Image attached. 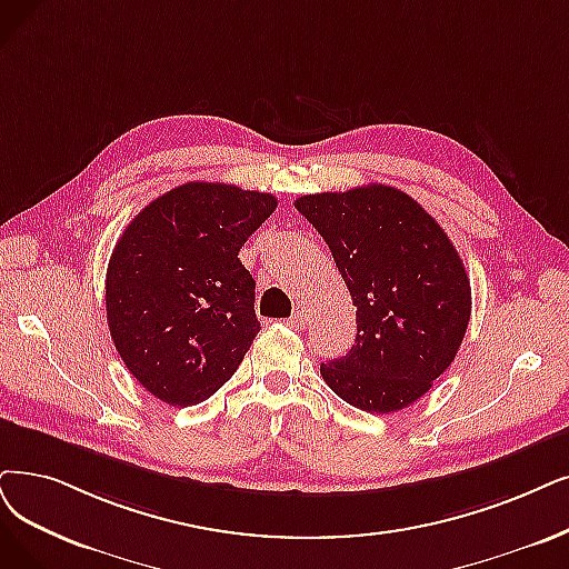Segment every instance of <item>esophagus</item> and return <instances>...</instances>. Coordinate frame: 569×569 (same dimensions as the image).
Listing matches in <instances>:
<instances>
[{"mask_svg": "<svg viewBox=\"0 0 569 569\" xmlns=\"http://www.w3.org/2000/svg\"><path fill=\"white\" fill-rule=\"evenodd\" d=\"M289 327H297V329H303L308 325V317L303 310H293V315L287 320Z\"/></svg>", "mask_w": 569, "mask_h": 569, "instance_id": "esophagus-1", "label": "esophagus"}]
</instances>
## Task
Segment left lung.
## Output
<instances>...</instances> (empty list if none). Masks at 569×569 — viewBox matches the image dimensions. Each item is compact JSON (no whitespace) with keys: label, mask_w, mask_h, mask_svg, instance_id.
<instances>
[{"label":"left lung","mask_w":569,"mask_h":569,"mask_svg":"<svg viewBox=\"0 0 569 569\" xmlns=\"http://www.w3.org/2000/svg\"><path fill=\"white\" fill-rule=\"evenodd\" d=\"M293 208L329 244L357 308L355 346L322 363L325 382L367 413L411 406L456 359L469 325L471 287L458 249L395 187L301 196Z\"/></svg>","instance_id":"obj_1"}]
</instances>
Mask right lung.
<instances>
[{
	"label": "right lung",
	"mask_w": 569,
	"mask_h": 569,
	"mask_svg": "<svg viewBox=\"0 0 569 569\" xmlns=\"http://www.w3.org/2000/svg\"><path fill=\"white\" fill-rule=\"evenodd\" d=\"M276 208L270 193L189 181L126 226L107 266V322L156 399L200 403L240 367L261 325L238 252Z\"/></svg>",
	"instance_id": "add662e5"
}]
</instances>
